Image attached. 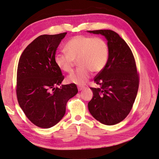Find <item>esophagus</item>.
<instances>
[{
	"label": "esophagus",
	"instance_id": "esophagus-1",
	"mask_svg": "<svg viewBox=\"0 0 159 159\" xmlns=\"http://www.w3.org/2000/svg\"><path fill=\"white\" fill-rule=\"evenodd\" d=\"M85 88L84 87H83V86H78V90L79 91H81V90H82V89H84Z\"/></svg>",
	"mask_w": 159,
	"mask_h": 159
}]
</instances>
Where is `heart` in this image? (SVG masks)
Segmentation results:
<instances>
[{"instance_id": "heart-1", "label": "heart", "mask_w": 159, "mask_h": 159, "mask_svg": "<svg viewBox=\"0 0 159 159\" xmlns=\"http://www.w3.org/2000/svg\"><path fill=\"white\" fill-rule=\"evenodd\" d=\"M66 54H56L54 60L60 70L70 73L75 61L80 68L68 75L67 81L75 84H84L89 78L91 71H102L109 58V48L102 38L78 35L71 38L64 48Z\"/></svg>"}]
</instances>
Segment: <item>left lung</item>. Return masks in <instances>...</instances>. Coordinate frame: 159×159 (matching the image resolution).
Returning <instances> with one entry per match:
<instances>
[{"label":"left lung","instance_id":"left-lung-1","mask_svg":"<svg viewBox=\"0 0 159 159\" xmlns=\"http://www.w3.org/2000/svg\"><path fill=\"white\" fill-rule=\"evenodd\" d=\"M107 40L109 58L94 78L99 88H90L93 96L88 103L91 115L104 125H113L127 117L137 97L139 75L131 50L117 32L111 30H89Z\"/></svg>","mask_w":159,"mask_h":159}]
</instances>
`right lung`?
<instances>
[{"instance_id": "right-lung-1", "label": "right lung", "mask_w": 159, "mask_h": 159, "mask_svg": "<svg viewBox=\"0 0 159 159\" xmlns=\"http://www.w3.org/2000/svg\"><path fill=\"white\" fill-rule=\"evenodd\" d=\"M67 32L41 35L28 45L19 59L16 91L18 102L38 127L54 126L64 116L68 101L78 93L75 84L60 85L64 77L54 57Z\"/></svg>"}]
</instances>
